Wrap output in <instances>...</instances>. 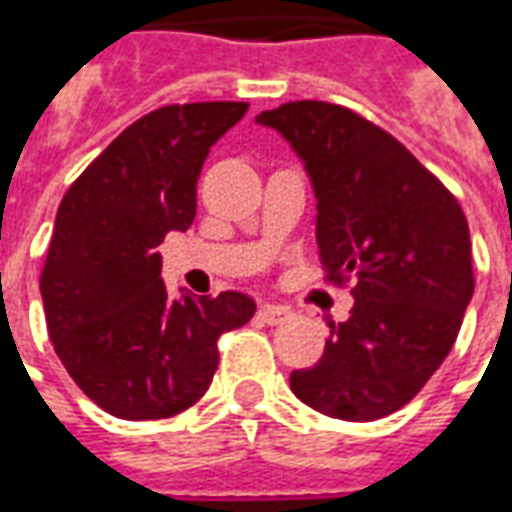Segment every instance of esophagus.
<instances>
[{"label": "esophagus", "instance_id": "1", "mask_svg": "<svg viewBox=\"0 0 512 512\" xmlns=\"http://www.w3.org/2000/svg\"><path fill=\"white\" fill-rule=\"evenodd\" d=\"M257 314H260V320H266L268 325H276V323H285L287 317H290V309L282 304H266L257 309Z\"/></svg>", "mask_w": 512, "mask_h": 512}]
</instances>
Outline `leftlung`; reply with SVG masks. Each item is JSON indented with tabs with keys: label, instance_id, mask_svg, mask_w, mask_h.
Segmentation results:
<instances>
[{
	"label": "left lung",
	"instance_id": "left-lung-1",
	"mask_svg": "<svg viewBox=\"0 0 512 512\" xmlns=\"http://www.w3.org/2000/svg\"><path fill=\"white\" fill-rule=\"evenodd\" d=\"M306 162L317 195L325 282L350 279L355 306L331 323L323 358L290 374L306 407L339 420L401 410L456 342L475 293L464 211L391 132L323 100L257 116Z\"/></svg>",
	"mask_w": 512,
	"mask_h": 512
}]
</instances>
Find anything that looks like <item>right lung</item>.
<instances>
[{
	"label": "right lung",
	"instance_id": "obj_1",
	"mask_svg": "<svg viewBox=\"0 0 512 512\" xmlns=\"http://www.w3.org/2000/svg\"><path fill=\"white\" fill-rule=\"evenodd\" d=\"M246 108L187 102L140 116L59 203L40 274L48 336L75 385L116 418L192 407L214 380L219 336L255 314L238 290L170 301L157 252L192 225L208 149Z\"/></svg>",
	"mask_w": 512,
	"mask_h": 512
}]
</instances>
